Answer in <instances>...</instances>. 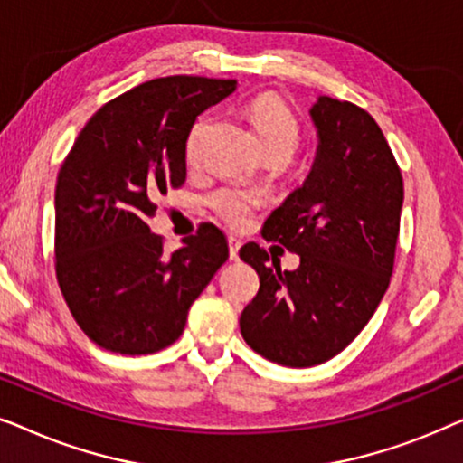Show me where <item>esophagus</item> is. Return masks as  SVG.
I'll list each match as a JSON object with an SVG mask.
<instances>
[{"instance_id": "34e87169", "label": "esophagus", "mask_w": 463, "mask_h": 463, "mask_svg": "<svg viewBox=\"0 0 463 463\" xmlns=\"http://www.w3.org/2000/svg\"><path fill=\"white\" fill-rule=\"evenodd\" d=\"M227 246H230V259L232 261H238V252H240V246H242V242H240V238L236 236H230L227 238Z\"/></svg>"}]
</instances>
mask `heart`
Returning a JSON list of instances; mask_svg holds the SVG:
<instances>
[{
  "mask_svg": "<svg viewBox=\"0 0 463 463\" xmlns=\"http://www.w3.org/2000/svg\"><path fill=\"white\" fill-rule=\"evenodd\" d=\"M246 116H249L265 154L280 151V154H287L290 157L297 151V147H299L301 126L293 113H290L288 107L276 94L265 92L252 99L246 105ZM204 124L206 118H200L194 124V128L189 130L185 145V156L189 162H194L195 154H198V138ZM263 202L265 200L261 194L240 185H221L208 195V206L213 208V213L233 227L246 223L250 214Z\"/></svg>",
  "mask_w": 463,
  "mask_h": 463,
  "instance_id": "obj_1",
  "label": "heart"
}]
</instances>
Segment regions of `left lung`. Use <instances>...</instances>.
I'll return each mask as SVG.
<instances>
[{
  "label": "left lung",
  "mask_w": 463,
  "mask_h": 463,
  "mask_svg": "<svg viewBox=\"0 0 463 463\" xmlns=\"http://www.w3.org/2000/svg\"><path fill=\"white\" fill-rule=\"evenodd\" d=\"M309 116L318 151L306 183L263 225L268 242L299 255L280 269L249 242L240 259L259 274V293L240 316L246 344L282 366L326 363L356 339L394 269L402 175L382 128L358 105L318 97Z\"/></svg>",
  "instance_id": "left-lung-1"
}]
</instances>
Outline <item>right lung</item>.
I'll list each match as a JSON object with an SVG mask.
<instances>
[{
  "mask_svg": "<svg viewBox=\"0 0 463 463\" xmlns=\"http://www.w3.org/2000/svg\"><path fill=\"white\" fill-rule=\"evenodd\" d=\"M236 86L198 75L145 81L100 107L62 162L54 194L56 280L99 347L141 356L175 344L192 303L230 257L213 223L168 255L147 221L157 195L185 183L195 118Z\"/></svg>",
  "mask_w": 463,
  "mask_h": 463,
  "instance_id": "add662e5",
  "label": "right lung"
}]
</instances>
